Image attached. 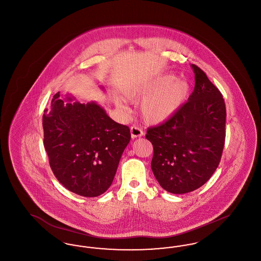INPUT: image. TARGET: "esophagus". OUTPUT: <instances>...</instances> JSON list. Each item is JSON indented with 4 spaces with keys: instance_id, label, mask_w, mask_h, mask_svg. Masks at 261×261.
<instances>
[{
    "instance_id": "1",
    "label": "esophagus",
    "mask_w": 261,
    "mask_h": 261,
    "mask_svg": "<svg viewBox=\"0 0 261 261\" xmlns=\"http://www.w3.org/2000/svg\"><path fill=\"white\" fill-rule=\"evenodd\" d=\"M131 131V136L132 138H138V137H142L144 135V131L140 126L137 125H133L130 129Z\"/></svg>"
}]
</instances>
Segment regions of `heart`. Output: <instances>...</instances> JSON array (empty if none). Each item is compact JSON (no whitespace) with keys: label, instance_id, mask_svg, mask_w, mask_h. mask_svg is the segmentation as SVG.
I'll return each instance as SVG.
<instances>
[{"label":"heart","instance_id":"obj_1","mask_svg":"<svg viewBox=\"0 0 261 261\" xmlns=\"http://www.w3.org/2000/svg\"><path fill=\"white\" fill-rule=\"evenodd\" d=\"M190 90L188 81L176 80L175 75L166 73L132 91L128 98L133 101L144 98L140 107L143 119L149 124H159L169 119L181 108L189 97ZM118 106L126 110L121 102Z\"/></svg>","mask_w":261,"mask_h":261}]
</instances>
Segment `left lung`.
Segmentation results:
<instances>
[{
  "label": "left lung",
  "instance_id": "8db88e82",
  "mask_svg": "<svg viewBox=\"0 0 261 261\" xmlns=\"http://www.w3.org/2000/svg\"><path fill=\"white\" fill-rule=\"evenodd\" d=\"M195 89L173 115L149 128L151 170L160 185L172 194H186L206 183L221 161L225 144L223 96L196 64Z\"/></svg>",
  "mask_w": 261,
  "mask_h": 261
}]
</instances>
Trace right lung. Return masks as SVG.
Wrapping results in <instances>:
<instances>
[{
  "mask_svg": "<svg viewBox=\"0 0 261 261\" xmlns=\"http://www.w3.org/2000/svg\"><path fill=\"white\" fill-rule=\"evenodd\" d=\"M54 96L43 114L44 147L62 186L82 197H98L112 185L131 134L95 102H64Z\"/></svg>",
  "mask_w": 261,
  "mask_h": 261,
  "instance_id": "add662e5",
  "label": "right lung"
}]
</instances>
